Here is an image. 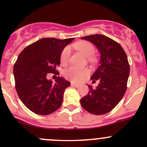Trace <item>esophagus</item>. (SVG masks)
<instances>
[{
	"instance_id": "34e87169",
	"label": "esophagus",
	"mask_w": 147,
	"mask_h": 147,
	"mask_svg": "<svg viewBox=\"0 0 147 147\" xmlns=\"http://www.w3.org/2000/svg\"><path fill=\"white\" fill-rule=\"evenodd\" d=\"M71 85L72 86V87H79V84H75V83H71Z\"/></svg>"
}]
</instances>
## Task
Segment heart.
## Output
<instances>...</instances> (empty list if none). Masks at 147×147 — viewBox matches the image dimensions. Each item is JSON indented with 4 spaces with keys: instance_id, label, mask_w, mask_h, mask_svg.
Masks as SVG:
<instances>
[{
    "instance_id": "b5f03b06",
    "label": "heart",
    "mask_w": 147,
    "mask_h": 147,
    "mask_svg": "<svg viewBox=\"0 0 147 147\" xmlns=\"http://www.w3.org/2000/svg\"><path fill=\"white\" fill-rule=\"evenodd\" d=\"M75 48L81 52L86 57H92L95 53L94 46L91 42H80L75 43ZM70 55V47L67 46L63 50L60 54V62L62 64H66ZM89 70L87 68H79L76 67H69L64 70L63 75L66 79L72 81L73 82H80L88 75Z\"/></svg>"
}]
</instances>
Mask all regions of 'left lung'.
I'll return each mask as SVG.
<instances>
[{"label": "left lung", "mask_w": 147, "mask_h": 147, "mask_svg": "<svg viewBox=\"0 0 147 147\" xmlns=\"http://www.w3.org/2000/svg\"><path fill=\"white\" fill-rule=\"evenodd\" d=\"M100 53V66L92 75V82L100 81L96 89L88 85V94L80 100L86 111L95 115H105L121 101L127 90L129 65L124 49L116 41L100 34L84 36Z\"/></svg>", "instance_id": "1"}]
</instances>
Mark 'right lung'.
<instances>
[{
    "label": "right lung",
    "instance_id": "add662e5",
    "mask_svg": "<svg viewBox=\"0 0 147 147\" xmlns=\"http://www.w3.org/2000/svg\"><path fill=\"white\" fill-rule=\"evenodd\" d=\"M74 38H46L26 47L13 67L16 89L26 107L37 115H47L60 107L65 89L70 82L57 77L55 82L47 79L48 73L58 75L60 54Z\"/></svg>",
    "mask_w": 147,
    "mask_h": 147
}]
</instances>
